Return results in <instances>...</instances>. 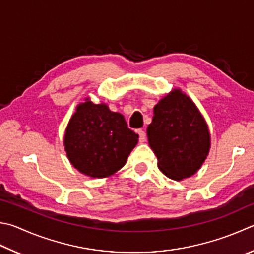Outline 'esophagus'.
<instances>
[{
	"label": "esophagus",
	"mask_w": 254,
	"mask_h": 254,
	"mask_svg": "<svg viewBox=\"0 0 254 254\" xmlns=\"http://www.w3.org/2000/svg\"><path fill=\"white\" fill-rule=\"evenodd\" d=\"M137 134H139V141H140V143H143V142L145 141L146 134H145L144 131H143V130H139V131H137Z\"/></svg>",
	"instance_id": "esophagus-1"
}]
</instances>
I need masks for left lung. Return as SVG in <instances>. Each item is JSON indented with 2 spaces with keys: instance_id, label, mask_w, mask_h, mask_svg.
<instances>
[{
  "instance_id": "obj_1",
  "label": "left lung",
  "mask_w": 254,
  "mask_h": 254,
  "mask_svg": "<svg viewBox=\"0 0 254 254\" xmlns=\"http://www.w3.org/2000/svg\"><path fill=\"white\" fill-rule=\"evenodd\" d=\"M147 139L158 158V168L172 180L190 178L210 150V132L196 105L175 89L154 107Z\"/></svg>"
}]
</instances>
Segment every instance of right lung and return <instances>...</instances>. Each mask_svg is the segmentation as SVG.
I'll use <instances>...</instances> for the list:
<instances>
[{
  "instance_id": "right-lung-1",
  "label": "right lung",
  "mask_w": 254,
  "mask_h": 254,
  "mask_svg": "<svg viewBox=\"0 0 254 254\" xmlns=\"http://www.w3.org/2000/svg\"><path fill=\"white\" fill-rule=\"evenodd\" d=\"M139 135L122 114L90 99L77 105L67 124L64 145L73 167L92 178H107L126 164Z\"/></svg>"
}]
</instances>
